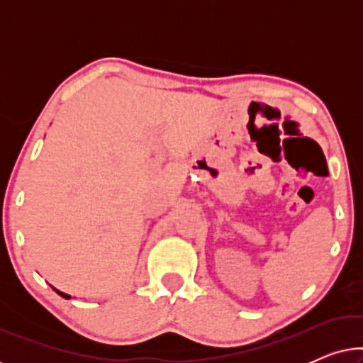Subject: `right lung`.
Listing matches in <instances>:
<instances>
[{
	"label": "right lung",
	"mask_w": 363,
	"mask_h": 363,
	"mask_svg": "<svg viewBox=\"0 0 363 363\" xmlns=\"http://www.w3.org/2000/svg\"><path fill=\"white\" fill-rule=\"evenodd\" d=\"M52 289H54V291H56L59 296H61V297H64V299H71V296H69V294H66V292H61V291H59V289H56V287H52Z\"/></svg>",
	"instance_id": "right-lung-1"
}]
</instances>
